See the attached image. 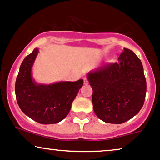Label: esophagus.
<instances>
[{
  "label": "esophagus",
  "mask_w": 160,
  "mask_h": 160,
  "mask_svg": "<svg viewBox=\"0 0 160 160\" xmlns=\"http://www.w3.org/2000/svg\"><path fill=\"white\" fill-rule=\"evenodd\" d=\"M83 83H84V84H85V85H87V84L89 83L88 80H87V78H86V77L83 79Z\"/></svg>",
  "instance_id": "esophagus-1"
}]
</instances>
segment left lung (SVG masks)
Returning <instances> with one entry per match:
<instances>
[{"mask_svg":"<svg viewBox=\"0 0 160 160\" xmlns=\"http://www.w3.org/2000/svg\"><path fill=\"white\" fill-rule=\"evenodd\" d=\"M95 114L106 123L122 124L135 116L144 103L147 82L141 61L124 48L118 61L87 73Z\"/></svg>","mask_w":160,"mask_h":160,"instance_id":"left-lung-1","label":"left lung"}]
</instances>
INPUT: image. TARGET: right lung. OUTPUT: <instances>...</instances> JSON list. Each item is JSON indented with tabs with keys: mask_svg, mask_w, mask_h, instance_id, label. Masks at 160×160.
Masks as SVG:
<instances>
[{
	"mask_svg": "<svg viewBox=\"0 0 160 160\" xmlns=\"http://www.w3.org/2000/svg\"><path fill=\"white\" fill-rule=\"evenodd\" d=\"M38 48L24 58L15 84L17 103L25 115L40 124L60 122L69 113L71 104L83 84V80L38 84L32 76V68Z\"/></svg>",
	"mask_w": 160,
	"mask_h": 160,
	"instance_id": "right-lung-1",
	"label": "right lung"
}]
</instances>
